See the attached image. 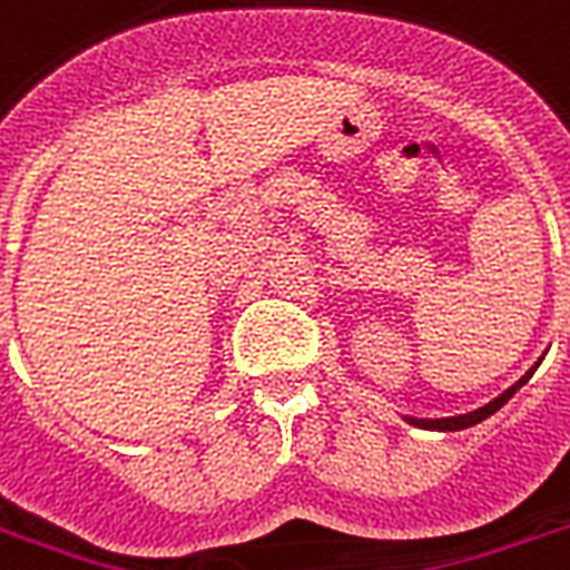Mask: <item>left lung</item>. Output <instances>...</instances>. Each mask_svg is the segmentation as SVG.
Instances as JSON below:
<instances>
[{
  "mask_svg": "<svg viewBox=\"0 0 570 570\" xmlns=\"http://www.w3.org/2000/svg\"><path fill=\"white\" fill-rule=\"evenodd\" d=\"M532 373H535V367H532V371H529L527 376H523V380L514 382L511 389L502 391L497 401H490L488 406H481V410L469 412V415H454V419H433V421H430V419H410V421H412V424H419V428H428V430H463V428H472V424H478V421H484V419H488V415H493V412H497L499 406H505V403L511 401V397H514V391L520 389V385H523V382H527L529 376H532Z\"/></svg>",
  "mask_w": 570,
  "mask_h": 570,
  "instance_id": "8db88e82",
  "label": "left lung"
}]
</instances>
